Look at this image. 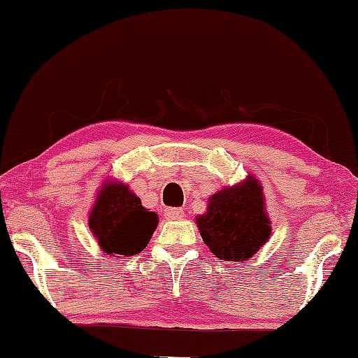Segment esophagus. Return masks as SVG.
I'll list each match as a JSON object with an SVG mask.
<instances>
[{"label": "esophagus", "instance_id": "34e87169", "mask_svg": "<svg viewBox=\"0 0 358 358\" xmlns=\"http://www.w3.org/2000/svg\"><path fill=\"white\" fill-rule=\"evenodd\" d=\"M164 217L168 220H180L184 217V212L180 208H168L164 212Z\"/></svg>", "mask_w": 358, "mask_h": 358}]
</instances>
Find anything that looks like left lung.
I'll return each instance as SVG.
<instances>
[{
    "instance_id": "left-lung-1",
    "label": "left lung",
    "mask_w": 358,
    "mask_h": 358,
    "mask_svg": "<svg viewBox=\"0 0 358 358\" xmlns=\"http://www.w3.org/2000/svg\"><path fill=\"white\" fill-rule=\"evenodd\" d=\"M264 202L262 185L251 174L210 197L207 213L195 222L203 243L220 261L246 262L267 243L272 228Z\"/></svg>"
}]
</instances>
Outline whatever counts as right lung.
Wrapping results in <instances>:
<instances>
[{"label": "right lung", "instance_id": "1", "mask_svg": "<svg viewBox=\"0 0 358 358\" xmlns=\"http://www.w3.org/2000/svg\"><path fill=\"white\" fill-rule=\"evenodd\" d=\"M87 224L107 256L129 257L150 243L158 215L148 212L129 185L107 180L97 194Z\"/></svg>", "mask_w": 358, "mask_h": 358}]
</instances>
